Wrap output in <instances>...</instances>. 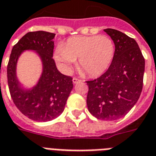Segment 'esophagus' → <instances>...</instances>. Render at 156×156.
<instances>
[{
  "label": "esophagus",
  "mask_w": 156,
  "mask_h": 156,
  "mask_svg": "<svg viewBox=\"0 0 156 156\" xmlns=\"http://www.w3.org/2000/svg\"><path fill=\"white\" fill-rule=\"evenodd\" d=\"M79 81H80V80L77 79V78H76V77H74V78L72 79V82H73L74 84H76V83H78Z\"/></svg>",
  "instance_id": "34e87169"
}]
</instances>
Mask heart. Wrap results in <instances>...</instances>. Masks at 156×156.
Instances as JSON below:
<instances>
[{
	"label": "heart",
	"instance_id": "heart-1",
	"mask_svg": "<svg viewBox=\"0 0 156 156\" xmlns=\"http://www.w3.org/2000/svg\"><path fill=\"white\" fill-rule=\"evenodd\" d=\"M115 51L114 41L107 36L75 37L57 48L55 59L65 71H69L78 59L80 69L89 76H99L110 67Z\"/></svg>",
	"mask_w": 156,
	"mask_h": 156
}]
</instances>
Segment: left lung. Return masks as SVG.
I'll return each instance as SVG.
<instances>
[{
    "instance_id": "8db88e82",
    "label": "left lung",
    "mask_w": 156,
    "mask_h": 156,
    "mask_svg": "<svg viewBox=\"0 0 156 156\" xmlns=\"http://www.w3.org/2000/svg\"><path fill=\"white\" fill-rule=\"evenodd\" d=\"M104 32L114 41V59L101 76L86 81L87 107L98 119L115 120L127 114L139 98L145 59L133 38L115 29L107 28Z\"/></svg>"
}]
</instances>
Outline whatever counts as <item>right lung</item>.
I'll use <instances>...</instances> for the list:
<instances>
[{"instance_id":"right-lung-1","label":"right lung","mask_w":156,"mask_h":156,"mask_svg":"<svg viewBox=\"0 0 156 156\" xmlns=\"http://www.w3.org/2000/svg\"><path fill=\"white\" fill-rule=\"evenodd\" d=\"M51 32H27L12 49L7 66V79L13 102L20 112L35 121H49L62 114L73 88L72 77L57 69L53 58L54 38ZM32 49L37 52L43 63L38 84L30 90L21 88L16 76V61L21 52Z\"/></svg>"}]
</instances>
